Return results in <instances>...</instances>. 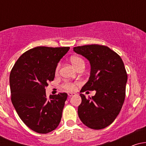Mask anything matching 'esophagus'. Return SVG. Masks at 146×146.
<instances>
[{
  "mask_svg": "<svg viewBox=\"0 0 146 146\" xmlns=\"http://www.w3.org/2000/svg\"><path fill=\"white\" fill-rule=\"evenodd\" d=\"M75 95L74 93H68V97H72L73 95Z\"/></svg>",
  "mask_w": 146,
  "mask_h": 146,
  "instance_id": "esophagus-1",
  "label": "esophagus"
}]
</instances>
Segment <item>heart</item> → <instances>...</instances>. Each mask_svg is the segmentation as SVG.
<instances>
[{
    "label": "heart",
    "instance_id": "heart-1",
    "mask_svg": "<svg viewBox=\"0 0 146 146\" xmlns=\"http://www.w3.org/2000/svg\"><path fill=\"white\" fill-rule=\"evenodd\" d=\"M71 62L72 63V64H73V66H74L78 70L81 67H84V66H85L84 61L82 58H81L80 57H78V56L71 57ZM60 66V64H58L56 68V71H55L56 74L58 73V71H59ZM76 84H77V82H64L61 85V86H62V88H64V90H69V91H71V90H73L75 89V85Z\"/></svg>",
    "mask_w": 146,
    "mask_h": 146
}]
</instances>
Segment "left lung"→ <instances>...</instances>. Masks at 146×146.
Segmentation results:
<instances>
[{
  "label": "left lung",
  "mask_w": 146,
  "mask_h": 146,
  "mask_svg": "<svg viewBox=\"0 0 146 146\" xmlns=\"http://www.w3.org/2000/svg\"><path fill=\"white\" fill-rule=\"evenodd\" d=\"M73 51L89 60L91 68L89 80L80 92L96 90L91 98L80 94L79 117L88 128L103 129L116 119L124 102L128 79L124 64L116 52L104 45L75 46Z\"/></svg>",
  "instance_id": "left-lung-1"
}]
</instances>
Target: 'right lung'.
Instances as JSON below:
<instances>
[{"label": "right lung", "mask_w": 146, "mask_h": 146, "mask_svg": "<svg viewBox=\"0 0 146 146\" xmlns=\"http://www.w3.org/2000/svg\"><path fill=\"white\" fill-rule=\"evenodd\" d=\"M69 50L68 46H37L18 58L9 75L11 100L18 116L30 129L46 134L55 130L61 121L66 93L50 95L45 86L55 78L56 68Z\"/></svg>", "instance_id": "right-lung-1"}]
</instances>
